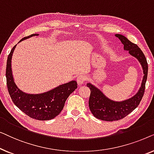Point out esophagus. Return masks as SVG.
I'll list each match as a JSON object with an SVG mask.
<instances>
[{"mask_svg": "<svg viewBox=\"0 0 154 154\" xmlns=\"http://www.w3.org/2000/svg\"><path fill=\"white\" fill-rule=\"evenodd\" d=\"M86 80H87V78L85 75H80L79 76L77 77V83L79 85H82V84H83L85 83Z\"/></svg>", "mask_w": 154, "mask_h": 154, "instance_id": "obj_1", "label": "esophagus"}]
</instances>
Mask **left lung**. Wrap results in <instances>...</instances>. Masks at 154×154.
<instances>
[{
  "instance_id": "8db88e82",
  "label": "left lung",
  "mask_w": 154,
  "mask_h": 154,
  "mask_svg": "<svg viewBox=\"0 0 154 154\" xmlns=\"http://www.w3.org/2000/svg\"><path fill=\"white\" fill-rule=\"evenodd\" d=\"M116 36L119 38L124 45V50H128L129 53L137 59L141 63L144 75L142 85L137 93L133 97L121 102H113L109 100L100 90L92 84L88 83V87L90 90V110L97 119L106 121H119L123 119L138 106L144 94L145 85L148 74V64L146 59L140 48L123 35L116 34Z\"/></svg>"
}]
</instances>
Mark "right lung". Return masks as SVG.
Wrapping results in <instances>:
<instances>
[{
  "mask_svg": "<svg viewBox=\"0 0 154 154\" xmlns=\"http://www.w3.org/2000/svg\"><path fill=\"white\" fill-rule=\"evenodd\" d=\"M38 35V33L31 34L23 38L20 41ZM15 46L8 54L5 72L8 90L12 102L31 119L39 121L54 119L62 111L69 96L78 88L76 81H72L40 94H29L22 92L14 83L12 73L11 59Z\"/></svg>",
  "mask_w": 154,
  "mask_h": 154,
  "instance_id": "1",
  "label": "right lung"
}]
</instances>
